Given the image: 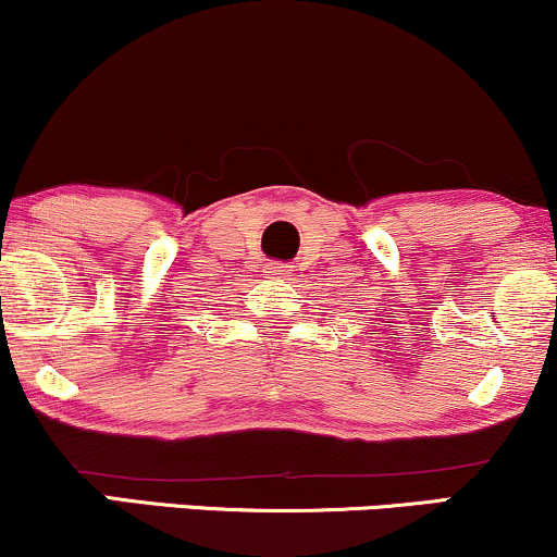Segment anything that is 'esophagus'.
Segmentation results:
<instances>
[{"label":"esophagus","instance_id":"obj_1","mask_svg":"<svg viewBox=\"0 0 557 557\" xmlns=\"http://www.w3.org/2000/svg\"><path fill=\"white\" fill-rule=\"evenodd\" d=\"M290 267H285V264H277V267H270V274L272 277H290Z\"/></svg>","mask_w":557,"mask_h":557}]
</instances>
